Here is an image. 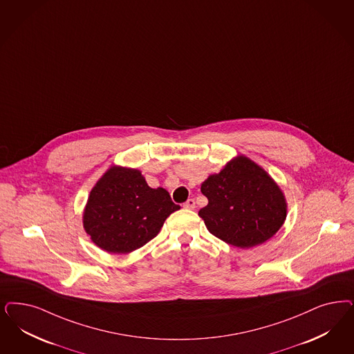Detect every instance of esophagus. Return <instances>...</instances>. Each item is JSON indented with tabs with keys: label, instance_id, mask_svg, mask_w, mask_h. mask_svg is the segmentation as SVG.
I'll return each instance as SVG.
<instances>
[{
	"label": "esophagus",
	"instance_id": "1",
	"mask_svg": "<svg viewBox=\"0 0 354 354\" xmlns=\"http://www.w3.org/2000/svg\"><path fill=\"white\" fill-rule=\"evenodd\" d=\"M183 207H185V209H195V200H194V198H188V200L184 203Z\"/></svg>",
	"mask_w": 354,
	"mask_h": 354
}]
</instances>
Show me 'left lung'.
Instances as JSON below:
<instances>
[{"label":"left lung","mask_w":354,"mask_h":354,"mask_svg":"<svg viewBox=\"0 0 354 354\" xmlns=\"http://www.w3.org/2000/svg\"><path fill=\"white\" fill-rule=\"evenodd\" d=\"M207 205L198 216L207 230L239 248L267 242L280 230L288 205L268 172L244 156L232 159L201 184Z\"/></svg>","instance_id":"8db88e82"}]
</instances>
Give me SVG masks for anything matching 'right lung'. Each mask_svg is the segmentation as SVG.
<instances>
[{
  "label": "right lung",
  "instance_id": "right-lung-1",
  "mask_svg": "<svg viewBox=\"0 0 354 354\" xmlns=\"http://www.w3.org/2000/svg\"><path fill=\"white\" fill-rule=\"evenodd\" d=\"M179 209L165 188H150L141 171L112 166L90 192L84 227L99 248L129 254L157 236Z\"/></svg>",
  "mask_w": 354,
  "mask_h": 354
}]
</instances>
